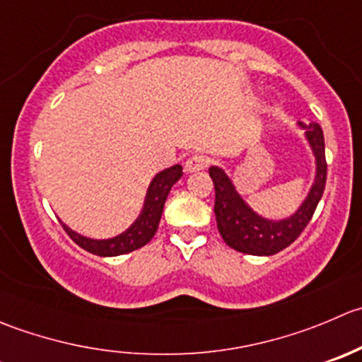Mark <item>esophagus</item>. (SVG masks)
<instances>
[{"instance_id":"esophagus-1","label":"esophagus","mask_w":362,"mask_h":362,"mask_svg":"<svg viewBox=\"0 0 362 362\" xmlns=\"http://www.w3.org/2000/svg\"><path fill=\"white\" fill-rule=\"evenodd\" d=\"M206 166H209V157H205V156H192V157H189L187 163H185V170H187L189 173H192V171L205 170Z\"/></svg>"}]
</instances>
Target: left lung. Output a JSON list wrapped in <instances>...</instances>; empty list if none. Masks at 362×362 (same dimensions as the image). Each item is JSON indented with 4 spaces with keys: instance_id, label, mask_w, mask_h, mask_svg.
<instances>
[{
    "instance_id": "obj_1",
    "label": "left lung",
    "mask_w": 362,
    "mask_h": 362,
    "mask_svg": "<svg viewBox=\"0 0 362 362\" xmlns=\"http://www.w3.org/2000/svg\"><path fill=\"white\" fill-rule=\"evenodd\" d=\"M297 124L300 129H304L308 143L313 150L317 173H315V182L303 205L286 219L272 221L256 214L242 199L224 170H221L219 166H210L209 175L216 187L214 212H216L217 230H219L223 240L235 251L258 256L276 255L288 247L303 233L317 210L318 202L324 194L325 180H327L324 132L318 124L306 125L303 122H297Z\"/></svg>"
}]
</instances>
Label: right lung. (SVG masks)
<instances>
[{
  "mask_svg": "<svg viewBox=\"0 0 362 362\" xmlns=\"http://www.w3.org/2000/svg\"><path fill=\"white\" fill-rule=\"evenodd\" d=\"M180 177H182L180 164H175V166L157 173L156 177H153V180L150 182L148 191H146L145 205H143L139 217L127 228V230L124 231V233L117 235V237L104 238V240H95V238H88V237H83V235L76 233V231L70 230L66 224L62 223V226L65 228L66 233L70 235V238H72L79 247H83L84 251L88 252H92V255L118 256V255H125V252L136 251V249L148 244V242L152 240L153 235H156L157 228H159V221H160V216H163V209H164V203H166L168 194H170L171 187L180 180Z\"/></svg>",
  "mask_w": 362,
  "mask_h": 362,
  "instance_id": "right-lung-1",
  "label": "right lung"
}]
</instances>
